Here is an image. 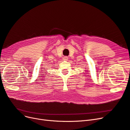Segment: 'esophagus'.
Returning a JSON list of instances; mask_svg holds the SVG:
<instances>
[{
	"instance_id": "1",
	"label": "esophagus",
	"mask_w": 130,
	"mask_h": 130,
	"mask_svg": "<svg viewBox=\"0 0 130 130\" xmlns=\"http://www.w3.org/2000/svg\"><path fill=\"white\" fill-rule=\"evenodd\" d=\"M63 60L64 61H68V56H64V57H63Z\"/></svg>"
}]
</instances>
